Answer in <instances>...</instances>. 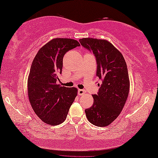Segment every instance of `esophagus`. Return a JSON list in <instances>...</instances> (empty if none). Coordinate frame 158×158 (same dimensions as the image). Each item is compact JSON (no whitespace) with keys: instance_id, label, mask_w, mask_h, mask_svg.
<instances>
[{"instance_id":"obj_1","label":"esophagus","mask_w":158,"mask_h":158,"mask_svg":"<svg viewBox=\"0 0 158 158\" xmlns=\"http://www.w3.org/2000/svg\"><path fill=\"white\" fill-rule=\"evenodd\" d=\"M78 92L79 95H83L84 94H85L86 91H85V90H84V89H78Z\"/></svg>"}]
</instances>
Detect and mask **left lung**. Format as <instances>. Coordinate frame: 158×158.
Instances as JSON below:
<instances>
[{
	"label": "left lung",
	"mask_w": 158,
	"mask_h": 158,
	"mask_svg": "<svg viewBox=\"0 0 158 158\" xmlns=\"http://www.w3.org/2000/svg\"><path fill=\"white\" fill-rule=\"evenodd\" d=\"M80 44L96 58L97 73L102 82L91 108L85 110L89 121L105 127L114 121L123 110L130 91L126 63L122 54L107 40L82 38Z\"/></svg>",
	"instance_id": "8db88e82"
}]
</instances>
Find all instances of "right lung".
Returning a JSON list of instances; mask_svg holds the SVG:
<instances>
[{"label": "right lung", "mask_w": 158, "mask_h": 158, "mask_svg": "<svg viewBox=\"0 0 158 158\" xmlns=\"http://www.w3.org/2000/svg\"><path fill=\"white\" fill-rule=\"evenodd\" d=\"M80 44L67 38L53 39L38 51L28 78V95L38 117L44 123L57 125L65 120L70 106L78 93L75 87L57 85L62 72L65 54Z\"/></svg>", "instance_id": "right-lung-1"}]
</instances>
